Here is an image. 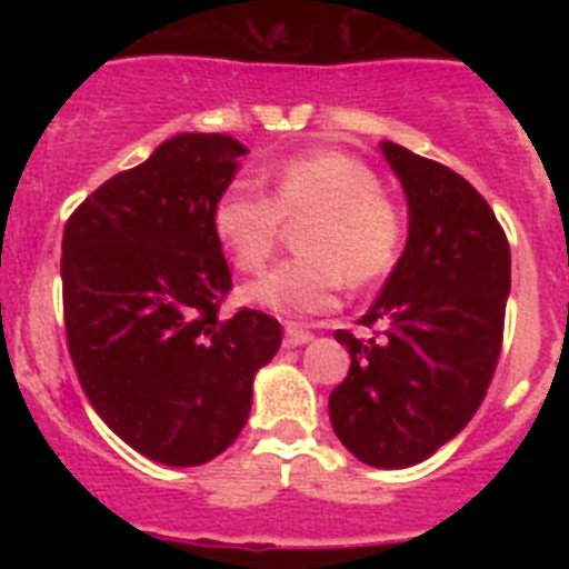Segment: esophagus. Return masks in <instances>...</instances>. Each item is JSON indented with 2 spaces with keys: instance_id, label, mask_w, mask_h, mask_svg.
Here are the masks:
<instances>
[{
  "instance_id": "1",
  "label": "esophagus",
  "mask_w": 569,
  "mask_h": 569,
  "mask_svg": "<svg viewBox=\"0 0 569 569\" xmlns=\"http://www.w3.org/2000/svg\"><path fill=\"white\" fill-rule=\"evenodd\" d=\"M313 339V333L305 328H299V325H288L284 328V345L288 347H301V345H308V341Z\"/></svg>"
}]
</instances>
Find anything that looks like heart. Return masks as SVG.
I'll return each instance as SVG.
<instances>
[{
  "instance_id": "b5f03b06",
  "label": "heart",
  "mask_w": 569,
  "mask_h": 569,
  "mask_svg": "<svg viewBox=\"0 0 569 569\" xmlns=\"http://www.w3.org/2000/svg\"><path fill=\"white\" fill-rule=\"evenodd\" d=\"M301 259L284 261L241 288L248 305L270 313L316 316L336 305L341 279L361 288L396 264L401 213L361 159L341 150L296 156L270 176V199L230 184L213 204L216 239L244 273L279 248L284 224H301Z\"/></svg>"
}]
</instances>
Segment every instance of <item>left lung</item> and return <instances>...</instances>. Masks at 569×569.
<instances>
[{
  "label": "left lung",
  "instance_id": "8db88e82",
  "mask_svg": "<svg viewBox=\"0 0 569 569\" xmlns=\"http://www.w3.org/2000/svg\"><path fill=\"white\" fill-rule=\"evenodd\" d=\"M381 153L407 196V244L359 319L379 336L336 330L350 370L328 407L356 459L401 470L459 436L485 399L505 333L510 244L456 170L393 142Z\"/></svg>",
  "mask_w": 569,
  "mask_h": 569
}]
</instances>
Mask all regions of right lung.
I'll use <instances>...</instances> for the list:
<instances>
[{"mask_svg": "<svg viewBox=\"0 0 569 569\" xmlns=\"http://www.w3.org/2000/svg\"><path fill=\"white\" fill-rule=\"evenodd\" d=\"M248 148L179 133L73 210L62 236L68 350L93 410L136 453L196 467L224 453L281 345L259 310L219 305L230 270L210 213Z\"/></svg>", "mask_w": 569, "mask_h": 569, "instance_id": "add662e5", "label": "right lung"}]
</instances>
